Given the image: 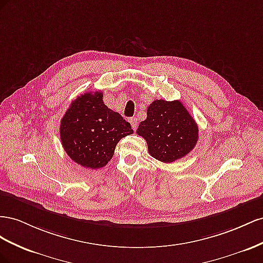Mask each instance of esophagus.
Returning a JSON list of instances; mask_svg holds the SVG:
<instances>
[{"mask_svg": "<svg viewBox=\"0 0 263 263\" xmlns=\"http://www.w3.org/2000/svg\"><path fill=\"white\" fill-rule=\"evenodd\" d=\"M130 123H131L132 129H133L134 131H136L137 127H138V120H137L136 118H131V119H130Z\"/></svg>", "mask_w": 263, "mask_h": 263, "instance_id": "esophagus-1", "label": "esophagus"}]
</instances>
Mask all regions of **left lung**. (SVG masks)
Wrapping results in <instances>:
<instances>
[{"mask_svg":"<svg viewBox=\"0 0 263 263\" xmlns=\"http://www.w3.org/2000/svg\"><path fill=\"white\" fill-rule=\"evenodd\" d=\"M137 133L143 138L148 153L163 163L186 156L198 140V126L179 100H154Z\"/></svg>","mask_w":263,"mask_h":263,"instance_id":"1","label":"left lung"}]
</instances>
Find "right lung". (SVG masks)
<instances>
[{
	"instance_id": "obj_1",
	"label": "right lung",
	"mask_w": 263,
	"mask_h": 263,
	"mask_svg": "<svg viewBox=\"0 0 263 263\" xmlns=\"http://www.w3.org/2000/svg\"><path fill=\"white\" fill-rule=\"evenodd\" d=\"M102 92L77 97L61 121V140L70 159L81 166L97 170L112 159L118 142L133 133L131 124L109 109Z\"/></svg>"
}]
</instances>
